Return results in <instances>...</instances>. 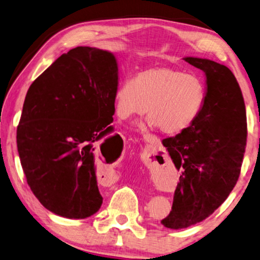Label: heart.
<instances>
[{"mask_svg":"<svg viewBox=\"0 0 260 260\" xmlns=\"http://www.w3.org/2000/svg\"><path fill=\"white\" fill-rule=\"evenodd\" d=\"M206 102V86L194 74L172 66H154L122 81L114 108L122 120L145 113L148 123L166 135H178L193 124Z\"/></svg>","mask_w":260,"mask_h":260,"instance_id":"1","label":"heart"}]
</instances>
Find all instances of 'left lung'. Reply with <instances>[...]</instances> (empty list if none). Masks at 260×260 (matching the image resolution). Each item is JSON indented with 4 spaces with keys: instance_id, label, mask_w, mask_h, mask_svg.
<instances>
[{
    "instance_id": "1",
    "label": "left lung",
    "mask_w": 260,
    "mask_h": 260,
    "mask_svg": "<svg viewBox=\"0 0 260 260\" xmlns=\"http://www.w3.org/2000/svg\"><path fill=\"white\" fill-rule=\"evenodd\" d=\"M206 73V102L183 133L162 140L181 171L168 229L180 230L208 218L229 198L239 179L247 145V114L242 91L230 68L209 59L186 57Z\"/></svg>"
}]
</instances>
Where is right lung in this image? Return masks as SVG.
Masks as SVG:
<instances>
[{
  "mask_svg": "<svg viewBox=\"0 0 260 260\" xmlns=\"http://www.w3.org/2000/svg\"><path fill=\"white\" fill-rule=\"evenodd\" d=\"M117 74L113 53L77 47L27 91L17 127L18 153L31 192L58 216L83 219L102 207L95 156L117 142L116 135L108 136Z\"/></svg>",
  "mask_w": 260,
  "mask_h": 260,
  "instance_id": "1",
  "label": "right lung"
}]
</instances>
